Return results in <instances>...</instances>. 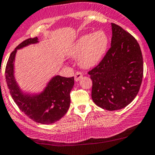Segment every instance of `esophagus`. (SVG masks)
I'll use <instances>...</instances> for the list:
<instances>
[{
    "mask_svg": "<svg viewBox=\"0 0 155 155\" xmlns=\"http://www.w3.org/2000/svg\"><path fill=\"white\" fill-rule=\"evenodd\" d=\"M82 77H83V74H82V73H81V72H76V74H75L74 75V80L75 81L78 82L80 81V79Z\"/></svg>",
    "mask_w": 155,
    "mask_h": 155,
    "instance_id": "1",
    "label": "esophagus"
}]
</instances>
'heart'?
Listing matches in <instances>:
<instances>
[{
    "mask_svg": "<svg viewBox=\"0 0 155 155\" xmlns=\"http://www.w3.org/2000/svg\"><path fill=\"white\" fill-rule=\"evenodd\" d=\"M109 37L104 31L98 30L78 37L68 48L69 58H78V64L85 69L95 67L107 51Z\"/></svg>",
    "mask_w": 155,
    "mask_h": 155,
    "instance_id": "b5f03b06",
    "label": "heart"
}]
</instances>
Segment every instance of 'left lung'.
Here are the masks:
<instances>
[{"mask_svg":"<svg viewBox=\"0 0 155 155\" xmlns=\"http://www.w3.org/2000/svg\"><path fill=\"white\" fill-rule=\"evenodd\" d=\"M111 47L89 71L93 81L92 100L109 111L129 105L138 94L143 77V58L136 39L115 23H111Z\"/></svg>","mask_w":155,"mask_h":155,"instance_id":"left-lung-1","label":"left lung"}]
</instances>
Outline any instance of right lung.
<instances>
[{"instance_id":"right-lung-1","label":"right lung","mask_w":155,"mask_h":155,"mask_svg":"<svg viewBox=\"0 0 155 155\" xmlns=\"http://www.w3.org/2000/svg\"><path fill=\"white\" fill-rule=\"evenodd\" d=\"M39 38L28 39L10 54L5 70L6 81L10 95L20 110L36 123L48 125L64 116L71 104L70 92L74 87V77L54 75L39 92L24 91L15 77V58L17 50L39 43Z\"/></svg>"}]
</instances>
